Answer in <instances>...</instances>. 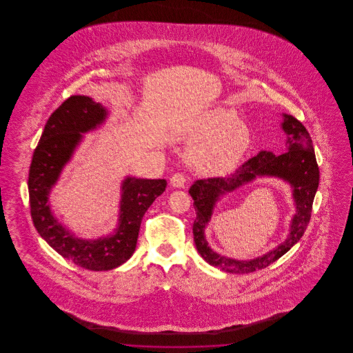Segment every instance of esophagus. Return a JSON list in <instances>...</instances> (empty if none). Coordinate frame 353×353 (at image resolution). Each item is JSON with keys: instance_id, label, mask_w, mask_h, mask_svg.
<instances>
[{"instance_id": "34e87169", "label": "esophagus", "mask_w": 353, "mask_h": 353, "mask_svg": "<svg viewBox=\"0 0 353 353\" xmlns=\"http://www.w3.org/2000/svg\"><path fill=\"white\" fill-rule=\"evenodd\" d=\"M185 181H186V179H185L184 173H180V172L174 173L170 177V185L173 188H183L185 185Z\"/></svg>"}]
</instances>
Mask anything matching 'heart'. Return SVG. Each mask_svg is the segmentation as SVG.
Returning a JSON list of instances; mask_svg holds the SVG:
<instances>
[{
    "label": "heart",
    "instance_id": "b5f03b06",
    "mask_svg": "<svg viewBox=\"0 0 353 353\" xmlns=\"http://www.w3.org/2000/svg\"><path fill=\"white\" fill-rule=\"evenodd\" d=\"M189 136L199 141L190 151V161L206 174H225L234 169L252 143L248 125L226 108L205 112Z\"/></svg>",
    "mask_w": 353,
    "mask_h": 353
}]
</instances>
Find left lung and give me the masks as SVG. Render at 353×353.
Segmentation results:
<instances>
[{
	"mask_svg": "<svg viewBox=\"0 0 353 353\" xmlns=\"http://www.w3.org/2000/svg\"><path fill=\"white\" fill-rule=\"evenodd\" d=\"M282 128L287 134V152L272 154L271 152H259L256 156L243 163L233 173L223 177H209L196 180L189 189L196 219L193 223V236L197 252L212 266L232 274H249L266 269L271 263L285 255L301 238L311 219L312 202L319 185V167L316 163L311 136L305 127L292 115H285ZM256 175H275L288 181L294 189L297 214L292 223L288 239L274 251L252 261H235L213 252L208 246L203 232L212 212L219 196L231 191Z\"/></svg>",
	"mask_w": 353,
	"mask_h": 353,
	"instance_id": "obj_1",
	"label": "left lung"
}]
</instances>
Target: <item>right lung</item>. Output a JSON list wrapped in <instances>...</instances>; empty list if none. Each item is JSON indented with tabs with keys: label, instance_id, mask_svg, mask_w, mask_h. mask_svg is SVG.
<instances>
[{
	"label": "right lung",
	"instance_id": "right-lung-1",
	"mask_svg": "<svg viewBox=\"0 0 353 353\" xmlns=\"http://www.w3.org/2000/svg\"><path fill=\"white\" fill-rule=\"evenodd\" d=\"M105 117V110L90 97L72 95L63 101L51 114L34 150L28 180L30 213L39 235L59 255L91 271L115 269L131 258L143 216L167 188L165 180H124L119 228L97 241L77 238L54 219L48 203L51 186L82 140V132L97 128Z\"/></svg>",
	"mask_w": 353,
	"mask_h": 353
}]
</instances>
